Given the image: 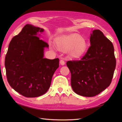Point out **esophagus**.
I'll return each mask as SVG.
<instances>
[{
	"mask_svg": "<svg viewBox=\"0 0 122 122\" xmlns=\"http://www.w3.org/2000/svg\"><path fill=\"white\" fill-rule=\"evenodd\" d=\"M60 64H61V65H64L65 64V61H64V60H60Z\"/></svg>",
	"mask_w": 122,
	"mask_h": 122,
	"instance_id": "1",
	"label": "esophagus"
}]
</instances>
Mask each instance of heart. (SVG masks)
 I'll use <instances>...</instances> for the list:
<instances>
[{
	"label": "heart",
	"instance_id": "b5f03b06",
	"mask_svg": "<svg viewBox=\"0 0 122 122\" xmlns=\"http://www.w3.org/2000/svg\"><path fill=\"white\" fill-rule=\"evenodd\" d=\"M56 43L60 49L64 50L70 49V55L77 58L83 55L87 48L86 40L77 34L64 36L57 40Z\"/></svg>",
	"mask_w": 122,
	"mask_h": 122
}]
</instances>
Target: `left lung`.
<instances>
[{
    "instance_id": "obj_1",
    "label": "left lung",
    "mask_w": 122,
    "mask_h": 122,
    "mask_svg": "<svg viewBox=\"0 0 122 122\" xmlns=\"http://www.w3.org/2000/svg\"><path fill=\"white\" fill-rule=\"evenodd\" d=\"M90 40L91 46L80 60L66 62L73 91L86 97L98 95L109 86L116 66L113 43L103 32L93 30Z\"/></svg>"
}]
</instances>
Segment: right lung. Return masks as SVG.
I'll list each match as a JSON object with an SVG mask.
<instances>
[{
  "mask_svg": "<svg viewBox=\"0 0 122 122\" xmlns=\"http://www.w3.org/2000/svg\"><path fill=\"white\" fill-rule=\"evenodd\" d=\"M44 30L27 24L13 37L9 45L5 65L7 81L15 91L27 97L47 92L59 66V59L43 58L48 44L38 37Z\"/></svg>",
  "mask_w": 122,
  "mask_h": 122,
  "instance_id": "1",
  "label": "right lung"
}]
</instances>
